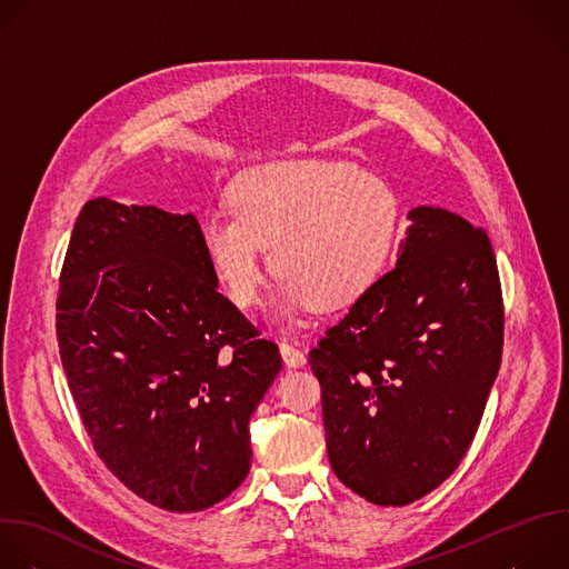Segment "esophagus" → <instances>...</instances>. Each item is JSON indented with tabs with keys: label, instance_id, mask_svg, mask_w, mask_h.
Returning a JSON list of instances; mask_svg holds the SVG:
<instances>
[{
	"label": "esophagus",
	"instance_id": "obj_1",
	"mask_svg": "<svg viewBox=\"0 0 569 569\" xmlns=\"http://www.w3.org/2000/svg\"><path fill=\"white\" fill-rule=\"evenodd\" d=\"M279 350H281V357H283L286 366H290V368H299V366H303V363H306V355H303V350H301V348H297L292 341L281 339V341H279Z\"/></svg>",
	"mask_w": 569,
	"mask_h": 569
}]
</instances>
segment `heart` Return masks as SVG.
Returning a JSON list of instances; mask_svg holds the SVG:
<instances>
[{"label": "heart", "instance_id": "heart-1", "mask_svg": "<svg viewBox=\"0 0 569 569\" xmlns=\"http://www.w3.org/2000/svg\"><path fill=\"white\" fill-rule=\"evenodd\" d=\"M230 210L203 219L208 259L239 308L259 301L263 248L279 279V312L355 303L380 277L400 230L393 187L350 162L297 160L254 169L232 189Z\"/></svg>", "mask_w": 569, "mask_h": 569}]
</instances>
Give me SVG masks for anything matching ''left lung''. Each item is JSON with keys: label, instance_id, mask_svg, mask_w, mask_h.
<instances>
[{"label": "left lung", "instance_id": "1", "mask_svg": "<svg viewBox=\"0 0 569 569\" xmlns=\"http://www.w3.org/2000/svg\"><path fill=\"white\" fill-rule=\"evenodd\" d=\"M398 266L308 352L337 478L402 507L469 451L500 368L505 308L491 241L440 208H416Z\"/></svg>", "mask_w": 569, "mask_h": 569}]
</instances>
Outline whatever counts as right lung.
Here are the masks:
<instances>
[{
  "instance_id": "right-lung-1",
  "label": "right lung",
  "mask_w": 569,
  "mask_h": 569,
  "mask_svg": "<svg viewBox=\"0 0 569 569\" xmlns=\"http://www.w3.org/2000/svg\"><path fill=\"white\" fill-rule=\"evenodd\" d=\"M192 214L87 201L60 272L62 368L104 467L167 511H201L248 476V422L281 370L217 290Z\"/></svg>"
}]
</instances>
